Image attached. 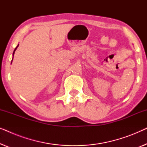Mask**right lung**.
<instances>
[{
	"label": "right lung",
	"instance_id": "right-lung-1",
	"mask_svg": "<svg viewBox=\"0 0 147 147\" xmlns=\"http://www.w3.org/2000/svg\"><path fill=\"white\" fill-rule=\"evenodd\" d=\"M19 47V45H18L17 46V47L15 48V50H14V51H13V59H12V61H11V63H12V61H13V56H14V54H15V51H16V49H17V47Z\"/></svg>",
	"mask_w": 147,
	"mask_h": 147
}]
</instances>
